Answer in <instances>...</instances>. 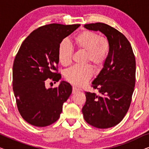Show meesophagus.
I'll use <instances>...</instances> for the list:
<instances>
[{
  "label": "esophagus",
  "mask_w": 149,
  "mask_h": 149,
  "mask_svg": "<svg viewBox=\"0 0 149 149\" xmlns=\"http://www.w3.org/2000/svg\"><path fill=\"white\" fill-rule=\"evenodd\" d=\"M79 91V89H77V88H76V87H72V93H73V94H74V93H77Z\"/></svg>",
  "instance_id": "obj_1"
}]
</instances>
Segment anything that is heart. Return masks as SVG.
Returning a JSON list of instances; mask_svg holds the SVG:
<instances>
[{"label":"heart","mask_w":149,"mask_h":149,"mask_svg":"<svg viewBox=\"0 0 149 149\" xmlns=\"http://www.w3.org/2000/svg\"><path fill=\"white\" fill-rule=\"evenodd\" d=\"M77 49L85 52V62H91L95 68L103 67L110 52V45L107 38L100 37V34L92 30H84L74 37ZM74 49L67 39H63L58 46V56L60 62L64 66H70L72 63ZM65 78L71 84L82 87L91 79L93 70L91 66H74L66 70Z\"/></svg>","instance_id":"heart-1"}]
</instances>
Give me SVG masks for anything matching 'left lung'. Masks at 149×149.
Instances as JSON below:
<instances>
[{
	"instance_id": "1",
	"label": "left lung",
	"mask_w": 149,
	"mask_h": 149,
	"mask_svg": "<svg viewBox=\"0 0 149 149\" xmlns=\"http://www.w3.org/2000/svg\"><path fill=\"white\" fill-rule=\"evenodd\" d=\"M84 27L102 32L109 42L110 52L91 85L99 94L85 92L83 117L95 127H112L122 121L131 104L136 81L135 56L129 40L115 28L100 22Z\"/></svg>"
}]
</instances>
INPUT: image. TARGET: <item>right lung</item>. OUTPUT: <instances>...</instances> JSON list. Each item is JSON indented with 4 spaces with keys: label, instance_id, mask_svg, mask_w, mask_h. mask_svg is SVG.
Wrapping results in <instances>:
<instances>
[{
    "label": "right lung",
    "instance_id": "add662e5",
    "mask_svg": "<svg viewBox=\"0 0 149 149\" xmlns=\"http://www.w3.org/2000/svg\"><path fill=\"white\" fill-rule=\"evenodd\" d=\"M80 24H51L34 30L24 40L13 66V90L22 118L36 127H45L60 118L62 106L72 93V86L62 81L47 89L49 80L61 79L58 73V46Z\"/></svg>",
    "mask_w": 149,
    "mask_h": 149
}]
</instances>
